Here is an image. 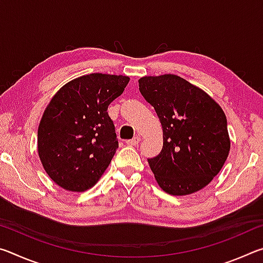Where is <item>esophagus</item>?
Listing matches in <instances>:
<instances>
[{"label":"esophagus","instance_id":"obj_1","mask_svg":"<svg viewBox=\"0 0 263 263\" xmlns=\"http://www.w3.org/2000/svg\"><path fill=\"white\" fill-rule=\"evenodd\" d=\"M139 142H140V137L136 136L135 138H132V139L126 140V145H128V146H136V145L139 144Z\"/></svg>","mask_w":263,"mask_h":263}]
</instances>
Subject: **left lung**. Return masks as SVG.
<instances>
[{
    "label": "left lung",
    "mask_w": 263,
    "mask_h": 263,
    "mask_svg": "<svg viewBox=\"0 0 263 263\" xmlns=\"http://www.w3.org/2000/svg\"><path fill=\"white\" fill-rule=\"evenodd\" d=\"M138 82L163 132L161 152L147 160L155 181L174 196L203 189L220 172L230 153L221 106L203 89L174 74L144 77Z\"/></svg>",
    "instance_id": "8db88e82"
}]
</instances>
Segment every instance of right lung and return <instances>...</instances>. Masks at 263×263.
<instances>
[{
    "label": "right lung",
    "mask_w": 263,
    "mask_h": 263,
    "mask_svg": "<svg viewBox=\"0 0 263 263\" xmlns=\"http://www.w3.org/2000/svg\"><path fill=\"white\" fill-rule=\"evenodd\" d=\"M130 78L92 73L62 86L38 126V155L46 174L62 189L83 193L94 186L118 148L108 106Z\"/></svg>",
    "instance_id": "1"
}]
</instances>
